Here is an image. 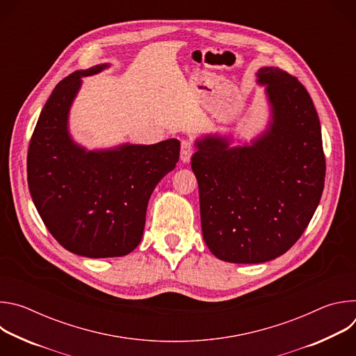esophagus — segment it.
<instances>
[{
	"label": "esophagus",
	"instance_id": "esophagus-1",
	"mask_svg": "<svg viewBox=\"0 0 356 356\" xmlns=\"http://www.w3.org/2000/svg\"><path fill=\"white\" fill-rule=\"evenodd\" d=\"M194 154V143L188 139L181 140V150H180V159L183 163H188L191 155Z\"/></svg>",
	"mask_w": 356,
	"mask_h": 356
}]
</instances>
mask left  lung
<instances>
[{"instance_id": "obj_1", "label": "left lung", "mask_w": 356, "mask_h": 356, "mask_svg": "<svg viewBox=\"0 0 356 356\" xmlns=\"http://www.w3.org/2000/svg\"><path fill=\"white\" fill-rule=\"evenodd\" d=\"M268 129L250 145L207 135L195 140L201 229L209 249L231 264H264L287 252L313 218L324 190L321 125L304 86L262 67Z\"/></svg>"}]
</instances>
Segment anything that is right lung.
<instances>
[{
    "instance_id": "right-lung-1",
    "label": "right lung",
    "mask_w": 356,
    "mask_h": 356,
    "mask_svg": "<svg viewBox=\"0 0 356 356\" xmlns=\"http://www.w3.org/2000/svg\"><path fill=\"white\" fill-rule=\"evenodd\" d=\"M106 67L74 72L55 87L28 149V187L43 224L65 249L87 258L124 257L139 245L150 194L180 155L177 139L103 150L72 139L69 111L81 77Z\"/></svg>"
}]
</instances>
